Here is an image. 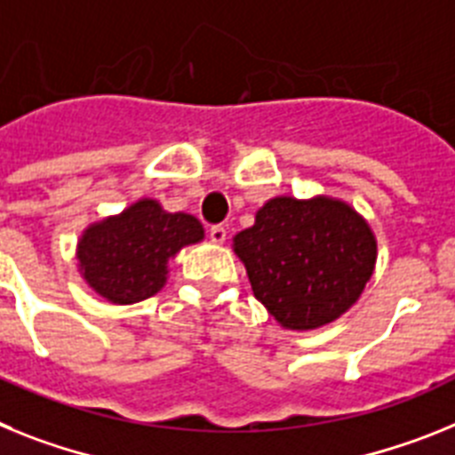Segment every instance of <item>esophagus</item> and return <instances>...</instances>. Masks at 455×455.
Instances as JSON below:
<instances>
[{
    "mask_svg": "<svg viewBox=\"0 0 455 455\" xmlns=\"http://www.w3.org/2000/svg\"><path fill=\"white\" fill-rule=\"evenodd\" d=\"M211 240L212 243L222 244L224 240H227V228H224L222 224H215V227H211Z\"/></svg>",
    "mask_w": 455,
    "mask_h": 455,
    "instance_id": "esophagus-1",
    "label": "esophagus"
}]
</instances>
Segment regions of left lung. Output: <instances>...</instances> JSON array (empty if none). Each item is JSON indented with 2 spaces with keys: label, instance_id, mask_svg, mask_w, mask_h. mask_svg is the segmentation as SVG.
<instances>
[{
  "label": "left lung",
  "instance_id": "left-lung-1",
  "mask_svg": "<svg viewBox=\"0 0 455 455\" xmlns=\"http://www.w3.org/2000/svg\"><path fill=\"white\" fill-rule=\"evenodd\" d=\"M235 254L276 321L314 330L357 302L375 266V238L343 201L276 196L235 235Z\"/></svg>",
  "mask_w": 455,
  "mask_h": 455
}]
</instances>
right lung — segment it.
<instances>
[{
	"instance_id": "right-lung-1",
	"label": "right lung",
	"mask_w": 455,
	"mask_h": 455,
	"mask_svg": "<svg viewBox=\"0 0 455 455\" xmlns=\"http://www.w3.org/2000/svg\"><path fill=\"white\" fill-rule=\"evenodd\" d=\"M204 228L192 215L164 212L144 199L118 217L91 227L80 240L84 279L102 298L132 304L151 298L167 279V263L185 244L199 243Z\"/></svg>"
}]
</instances>
